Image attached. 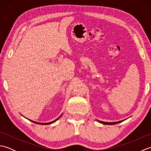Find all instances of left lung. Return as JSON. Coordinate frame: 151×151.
Returning <instances> with one entry per match:
<instances>
[{"mask_svg": "<svg viewBox=\"0 0 151 151\" xmlns=\"http://www.w3.org/2000/svg\"><path fill=\"white\" fill-rule=\"evenodd\" d=\"M126 119H124V120H122V121H117V122H104V121H99L97 120L99 123H101L102 124H117V123H121L122 121H124V120Z\"/></svg>", "mask_w": 151, "mask_h": 151, "instance_id": "left-lung-1", "label": "left lung"}]
</instances>
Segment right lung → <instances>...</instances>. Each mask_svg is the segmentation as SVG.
Listing matches in <instances>:
<instances>
[{
	"mask_svg": "<svg viewBox=\"0 0 151 151\" xmlns=\"http://www.w3.org/2000/svg\"><path fill=\"white\" fill-rule=\"evenodd\" d=\"M62 115H60V117H58L57 119H56L55 120H54V121H51V122H49V123H39V122H36V121H32V120H30V119H28V120H29V121H32V123H36V124H45V125H47V124H52V123H54V122H56L58 119L61 117V116H62ZM22 116H23V115H22ZM24 117V116H23ZM25 118H26V117H25Z\"/></svg>",
	"mask_w": 151,
	"mask_h": 151,
	"instance_id": "add662e5",
	"label": "right lung"
}]
</instances>
